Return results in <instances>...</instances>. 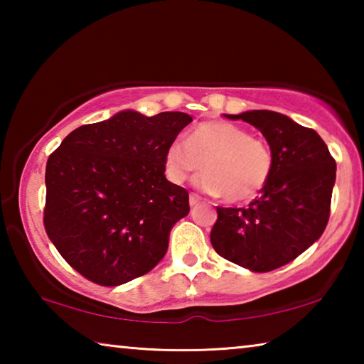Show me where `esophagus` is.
I'll return each instance as SVG.
<instances>
[{"mask_svg":"<svg viewBox=\"0 0 364 364\" xmlns=\"http://www.w3.org/2000/svg\"><path fill=\"white\" fill-rule=\"evenodd\" d=\"M200 200H202V199H200V197L197 196V194H191V196H189V205H191V207L197 205Z\"/></svg>","mask_w":364,"mask_h":364,"instance_id":"obj_1","label":"esophagus"}]
</instances>
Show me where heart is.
<instances>
[{
	"label": "heart",
	"instance_id": "obj_1",
	"mask_svg": "<svg viewBox=\"0 0 364 364\" xmlns=\"http://www.w3.org/2000/svg\"><path fill=\"white\" fill-rule=\"evenodd\" d=\"M167 175L181 184L204 167L197 186L230 202L254 199L273 171V154L263 139L228 122H204L176 139L165 154Z\"/></svg>",
	"mask_w": 364,
	"mask_h": 364
}]
</instances>
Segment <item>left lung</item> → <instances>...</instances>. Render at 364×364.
<instances>
[{
    "mask_svg": "<svg viewBox=\"0 0 364 364\" xmlns=\"http://www.w3.org/2000/svg\"><path fill=\"white\" fill-rule=\"evenodd\" d=\"M260 130L273 154V171L245 208L217 207L210 232L217 254L255 273L297 258L326 230L336 183V160L321 136L273 110L225 115Z\"/></svg>",
    "mask_w": 364,
    "mask_h": 364,
    "instance_id": "1",
    "label": "left lung"
}]
</instances>
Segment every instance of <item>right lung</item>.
Listing matches in <instances>:
<instances>
[{
	"instance_id": "add662e5",
	"label": "right lung",
	"mask_w": 364,
	"mask_h": 364,
	"mask_svg": "<svg viewBox=\"0 0 364 364\" xmlns=\"http://www.w3.org/2000/svg\"><path fill=\"white\" fill-rule=\"evenodd\" d=\"M191 122L184 112L122 110L78 127L49 156L45 230L86 279L125 284L167 254L189 194L165 178V154Z\"/></svg>"
}]
</instances>
